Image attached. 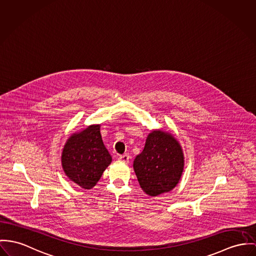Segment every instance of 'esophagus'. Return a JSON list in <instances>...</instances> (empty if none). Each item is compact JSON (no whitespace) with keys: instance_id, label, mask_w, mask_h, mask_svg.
<instances>
[{"instance_id":"1","label":"esophagus","mask_w":256,"mask_h":256,"mask_svg":"<svg viewBox=\"0 0 256 256\" xmlns=\"http://www.w3.org/2000/svg\"><path fill=\"white\" fill-rule=\"evenodd\" d=\"M118 160H122V162H128V160H130V155L128 154H124V155H120L118 157Z\"/></svg>"}]
</instances>
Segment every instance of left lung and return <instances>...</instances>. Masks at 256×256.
<instances>
[{
  "instance_id": "obj_1",
  "label": "left lung",
  "mask_w": 256,
  "mask_h": 256,
  "mask_svg": "<svg viewBox=\"0 0 256 256\" xmlns=\"http://www.w3.org/2000/svg\"><path fill=\"white\" fill-rule=\"evenodd\" d=\"M184 166L182 149L170 134L152 132L143 151L134 160V172L142 190L158 196L176 186Z\"/></svg>"
}]
</instances>
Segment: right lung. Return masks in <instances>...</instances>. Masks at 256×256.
<instances>
[{
	"label": "right lung",
	"instance_id": "right-lung-1",
	"mask_svg": "<svg viewBox=\"0 0 256 256\" xmlns=\"http://www.w3.org/2000/svg\"><path fill=\"white\" fill-rule=\"evenodd\" d=\"M61 160L67 176L84 189L92 188L112 160L103 144L100 126L73 134L64 146Z\"/></svg>",
	"mask_w": 256,
	"mask_h": 256
}]
</instances>
